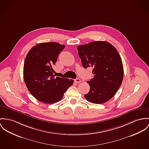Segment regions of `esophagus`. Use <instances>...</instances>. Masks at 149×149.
I'll list each match as a JSON object with an SVG mask.
<instances>
[{
  "label": "esophagus",
  "mask_w": 149,
  "mask_h": 149,
  "mask_svg": "<svg viewBox=\"0 0 149 149\" xmlns=\"http://www.w3.org/2000/svg\"><path fill=\"white\" fill-rule=\"evenodd\" d=\"M75 82H76L77 83H79L81 82V80H80V79L79 78H77V79H75Z\"/></svg>",
  "instance_id": "34e87169"
}]
</instances>
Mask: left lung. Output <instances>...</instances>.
Instances as JSON below:
<instances>
[{"mask_svg": "<svg viewBox=\"0 0 149 149\" xmlns=\"http://www.w3.org/2000/svg\"><path fill=\"white\" fill-rule=\"evenodd\" d=\"M83 66L92 68L93 78L87 82L90 91L84 95L89 102L103 104L114 96L121 85L124 68L121 58L114 46L107 41L91 42L77 47Z\"/></svg>", "mask_w": 149, "mask_h": 149, "instance_id": "obj_1", "label": "left lung"}]
</instances>
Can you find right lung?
<instances>
[{"mask_svg": "<svg viewBox=\"0 0 149 149\" xmlns=\"http://www.w3.org/2000/svg\"><path fill=\"white\" fill-rule=\"evenodd\" d=\"M65 45L51 42L39 43L28 53L23 74L26 86L38 100L46 104L60 101L74 83L72 79L55 77L52 66Z\"/></svg>", "mask_w": 149, "mask_h": 149, "instance_id": "add662e5", "label": "right lung"}]
</instances>
